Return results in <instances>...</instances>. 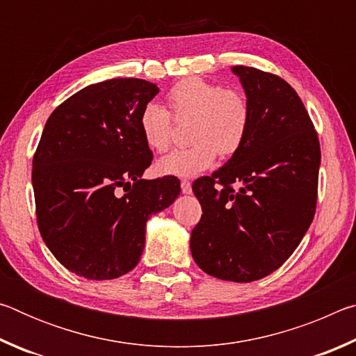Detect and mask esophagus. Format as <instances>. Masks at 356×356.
<instances>
[{
	"instance_id": "1",
	"label": "esophagus",
	"mask_w": 356,
	"mask_h": 356,
	"mask_svg": "<svg viewBox=\"0 0 356 356\" xmlns=\"http://www.w3.org/2000/svg\"><path fill=\"white\" fill-rule=\"evenodd\" d=\"M180 188H182L184 195H190V193H191V182H190V180H182V182H180Z\"/></svg>"
}]
</instances>
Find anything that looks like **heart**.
Listing matches in <instances>:
<instances>
[{
	"mask_svg": "<svg viewBox=\"0 0 356 356\" xmlns=\"http://www.w3.org/2000/svg\"><path fill=\"white\" fill-rule=\"evenodd\" d=\"M168 104L176 119L193 118L190 147L172 150L156 161L161 176L193 177L209 170L221 156L236 155L243 147L251 129V105L246 95L220 83L188 76L168 91ZM143 141L154 152H165L171 144L172 118L165 106L149 102L140 113Z\"/></svg>",
	"mask_w": 356,
	"mask_h": 356,
	"instance_id": "obj_1",
	"label": "heart"
}]
</instances>
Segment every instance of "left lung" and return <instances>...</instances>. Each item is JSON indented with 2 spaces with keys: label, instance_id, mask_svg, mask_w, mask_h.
I'll return each mask as SVG.
<instances>
[{
  "label": "left lung",
  "instance_id": "1",
  "mask_svg": "<svg viewBox=\"0 0 356 356\" xmlns=\"http://www.w3.org/2000/svg\"><path fill=\"white\" fill-rule=\"evenodd\" d=\"M232 72L251 105L250 135L225 166L193 184L202 216L190 248L207 275L251 282L278 270L308 231L321 144L291 84L254 67L234 65Z\"/></svg>",
  "mask_w": 356,
  "mask_h": 356
}]
</instances>
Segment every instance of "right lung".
<instances>
[{"label": "right lung", "instance_id": "right-lung-1", "mask_svg": "<svg viewBox=\"0 0 356 356\" xmlns=\"http://www.w3.org/2000/svg\"><path fill=\"white\" fill-rule=\"evenodd\" d=\"M160 89L140 78L89 84L48 118L33 159L40 236L69 272L114 280L136 267L150 216L180 193L174 176L146 180L152 150L140 113Z\"/></svg>", "mask_w": 356, "mask_h": 356}]
</instances>
